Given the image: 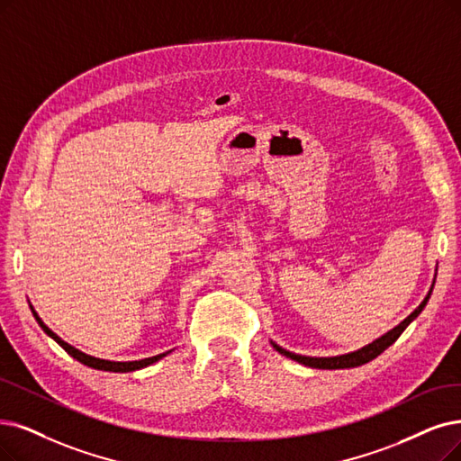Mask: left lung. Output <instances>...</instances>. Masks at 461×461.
<instances>
[{"mask_svg":"<svg viewBox=\"0 0 461 461\" xmlns=\"http://www.w3.org/2000/svg\"><path fill=\"white\" fill-rule=\"evenodd\" d=\"M431 289H433V287H431ZM429 294H431V291L428 293V297L421 301V304L412 312V314H411L407 320H402L397 327H393L392 330H388V333H385L384 337L376 339V340L371 342V344L363 346L361 349H356V352H352V354H344V356H337V357H308V356H299V354L287 352V349H284L282 346L274 344V342H272V346L276 348V352H280L282 356H285V357H289V359H293V361H297V363H301V365L312 366V369H352V366H359V365H365V363L373 361L375 357H378V356L384 352L385 348H390V346L401 337L402 330L407 329V325H409L414 318H418V314L423 310V306L428 304Z\"/></svg>","mask_w":461,"mask_h":461,"instance_id":"left-lung-1","label":"left lung"}]
</instances>
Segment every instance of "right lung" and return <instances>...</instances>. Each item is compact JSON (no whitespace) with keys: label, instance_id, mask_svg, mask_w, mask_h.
Listing matches in <instances>:
<instances>
[{"label":"right lung","instance_id":"add662e5","mask_svg":"<svg viewBox=\"0 0 461 461\" xmlns=\"http://www.w3.org/2000/svg\"><path fill=\"white\" fill-rule=\"evenodd\" d=\"M30 308H32V314H33L35 321L40 323V327L45 330V333H47L52 340H57L73 359H77L79 363H83V365H86V366H92V369L107 371V373H132V371L143 369V366H149V365L157 363L158 359H162L164 356H168V354L172 352V349H170V352H164V354H158V356H153V357H145V359H140V361H107V359H100V357H92V356L81 352V349L73 348L71 344L64 342L57 333H52V330L41 321V318L38 316V312L33 310V306H30Z\"/></svg>","mask_w":461,"mask_h":461}]
</instances>
